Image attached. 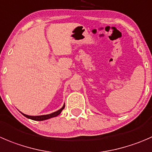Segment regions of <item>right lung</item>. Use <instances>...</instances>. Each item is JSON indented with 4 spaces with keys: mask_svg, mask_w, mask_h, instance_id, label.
I'll use <instances>...</instances> for the list:
<instances>
[{
    "mask_svg": "<svg viewBox=\"0 0 152 152\" xmlns=\"http://www.w3.org/2000/svg\"><path fill=\"white\" fill-rule=\"evenodd\" d=\"M64 105L62 106V107L61 108H60L59 110H56V111L53 112V113H50V114H46V115H41V116H29V115H26V114H25V113H20L23 114L24 117H26V118L28 119H30V120H35V121H43V120H49V119L50 118H53V117H57L58 115H59L60 113H61V112L62 111L63 109L64 108Z\"/></svg>",
    "mask_w": 152,
    "mask_h": 152,
    "instance_id": "1",
    "label": "right lung"
}]
</instances>
